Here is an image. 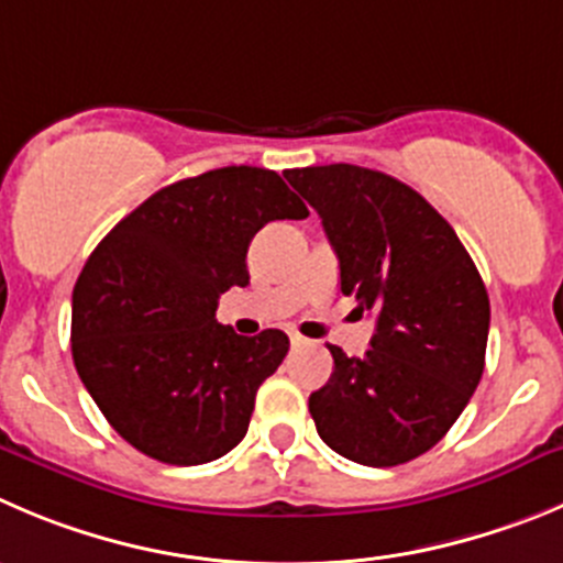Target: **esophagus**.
I'll return each mask as SVG.
<instances>
[{
    "instance_id": "34e87169",
    "label": "esophagus",
    "mask_w": 563,
    "mask_h": 563,
    "mask_svg": "<svg viewBox=\"0 0 563 563\" xmlns=\"http://www.w3.org/2000/svg\"><path fill=\"white\" fill-rule=\"evenodd\" d=\"M290 345L292 347H301V345H307V340H303V336L298 334V331H292V334H290Z\"/></svg>"
}]
</instances>
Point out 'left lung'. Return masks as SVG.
Wrapping results in <instances>:
<instances>
[{
  "instance_id": "obj_1",
  "label": "left lung",
  "mask_w": 563,
  "mask_h": 563,
  "mask_svg": "<svg viewBox=\"0 0 563 563\" xmlns=\"http://www.w3.org/2000/svg\"><path fill=\"white\" fill-rule=\"evenodd\" d=\"M285 176L323 221L342 296L376 314L365 356L329 345L334 373L309 395V415L351 462H411L451 431L484 376V278L451 223L404 181L347 163Z\"/></svg>"
}]
</instances>
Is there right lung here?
<instances>
[{"label": "right lung", "mask_w": 563, "mask_h": 563, "mask_svg": "<svg viewBox=\"0 0 563 563\" xmlns=\"http://www.w3.org/2000/svg\"><path fill=\"white\" fill-rule=\"evenodd\" d=\"M307 216L276 170L229 165L157 190L96 245L71 298L74 367L132 448L190 467L240 445L290 340L234 334L218 298L249 285L265 223Z\"/></svg>", "instance_id": "obj_1"}]
</instances>
